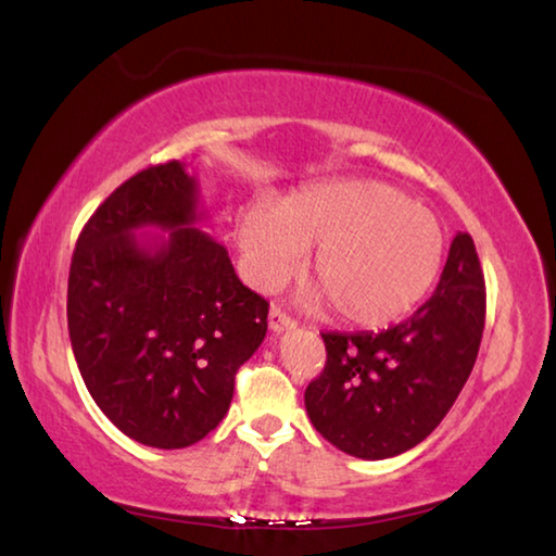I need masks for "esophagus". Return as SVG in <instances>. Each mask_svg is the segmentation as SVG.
I'll list each match as a JSON object with an SVG mask.
<instances>
[{"label": "esophagus", "mask_w": 556, "mask_h": 556, "mask_svg": "<svg viewBox=\"0 0 556 556\" xmlns=\"http://www.w3.org/2000/svg\"><path fill=\"white\" fill-rule=\"evenodd\" d=\"M267 321H269V328L275 333H285V331H291V328L296 326V321L291 316H287L285 312H281V308H277V306H271L269 308V316H267Z\"/></svg>", "instance_id": "esophagus-1"}]
</instances>
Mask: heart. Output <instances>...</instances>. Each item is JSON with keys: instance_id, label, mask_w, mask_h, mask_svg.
I'll return each instance as SVG.
<instances>
[{"instance_id": "obj_1", "label": "heart", "mask_w": 556, "mask_h": 556, "mask_svg": "<svg viewBox=\"0 0 556 556\" xmlns=\"http://www.w3.org/2000/svg\"><path fill=\"white\" fill-rule=\"evenodd\" d=\"M244 275L275 289L301 267L316 244L314 306L331 304L361 328L394 324L425 299L444 260V232L434 215L397 188L368 178L312 184L279 208L248 203L235 220Z\"/></svg>"}]
</instances>
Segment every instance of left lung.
Returning a JSON list of instances; mask_svg holds the SVG:
<instances>
[{
	"label": "left lung",
	"mask_w": 556,
	"mask_h": 556,
	"mask_svg": "<svg viewBox=\"0 0 556 556\" xmlns=\"http://www.w3.org/2000/svg\"><path fill=\"white\" fill-rule=\"evenodd\" d=\"M485 281L473 238L458 232L437 291L388 331L321 333L326 368L304 404L318 434L355 458H392L425 441L473 370Z\"/></svg>",
	"instance_id": "obj_1"
}]
</instances>
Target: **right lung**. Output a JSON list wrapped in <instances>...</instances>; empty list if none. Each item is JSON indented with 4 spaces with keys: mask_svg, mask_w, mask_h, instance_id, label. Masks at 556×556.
Masks as SVG:
<instances>
[{
    "mask_svg": "<svg viewBox=\"0 0 556 556\" xmlns=\"http://www.w3.org/2000/svg\"><path fill=\"white\" fill-rule=\"evenodd\" d=\"M201 220L186 166H149L92 213L71 260L68 333L83 382L144 446L184 448L211 434L267 333L269 304L195 228ZM149 227L163 232H138Z\"/></svg>",
    "mask_w": 556,
    "mask_h": 556,
    "instance_id": "add662e5",
    "label": "right lung"
}]
</instances>
